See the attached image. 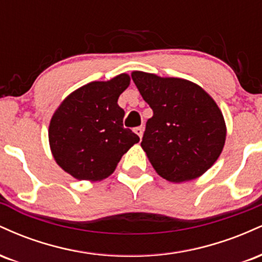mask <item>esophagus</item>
Wrapping results in <instances>:
<instances>
[{
	"label": "esophagus",
	"instance_id": "esophagus-1",
	"mask_svg": "<svg viewBox=\"0 0 262 262\" xmlns=\"http://www.w3.org/2000/svg\"><path fill=\"white\" fill-rule=\"evenodd\" d=\"M134 132H135V133H137L138 135H139V138H141V137H143V132H144V128L141 127V125H140V127H137V128H134Z\"/></svg>",
	"mask_w": 262,
	"mask_h": 262
}]
</instances>
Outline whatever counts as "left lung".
<instances>
[{
  "label": "left lung",
  "instance_id": "obj_1",
  "mask_svg": "<svg viewBox=\"0 0 262 262\" xmlns=\"http://www.w3.org/2000/svg\"><path fill=\"white\" fill-rule=\"evenodd\" d=\"M132 79L152 110L141 148L152 167L171 182L193 180L221 155L225 123L217 103L191 81L134 71Z\"/></svg>",
  "mask_w": 262,
  "mask_h": 262
}]
</instances>
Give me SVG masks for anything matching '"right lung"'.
I'll use <instances>...</instances> for the list:
<instances>
[{"mask_svg": "<svg viewBox=\"0 0 262 262\" xmlns=\"http://www.w3.org/2000/svg\"><path fill=\"white\" fill-rule=\"evenodd\" d=\"M127 74L107 82H90L65 98L49 125V143L60 167L77 180L106 179L122 156L139 141L123 125L119 95L129 86Z\"/></svg>", "mask_w": 262, "mask_h": 262, "instance_id": "add662e5", "label": "right lung"}]
</instances>
